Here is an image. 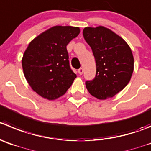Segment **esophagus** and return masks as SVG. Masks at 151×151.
<instances>
[{
    "label": "esophagus",
    "instance_id": "34e87169",
    "mask_svg": "<svg viewBox=\"0 0 151 151\" xmlns=\"http://www.w3.org/2000/svg\"><path fill=\"white\" fill-rule=\"evenodd\" d=\"M77 72H78L79 74H82L83 73V68H80L78 69Z\"/></svg>",
    "mask_w": 151,
    "mask_h": 151
}]
</instances>
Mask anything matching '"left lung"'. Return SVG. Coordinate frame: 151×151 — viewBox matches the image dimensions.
<instances>
[{
	"mask_svg": "<svg viewBox=\"0 0 151 151\" xmlns=\"http://www.w3.org/2000/svg\"><path fill=\"white\" fill-rule=\"evenodd\" d=\"M83 35L96 63L95 78L86 81L87 90L98 99L112 98L127 85L133 74L134 60L130 47L104 27H86Z\"/></svg>",
	"mask_w": 151,
	"mask_h": 151,
	"instance_id": "left-lung-1",
	"label": "left lung"
}]
</instances>
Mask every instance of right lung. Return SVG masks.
<instances>
[{"mask_svg": "<svg viewBox=\"0 0 151 151\" xmlns=\"http://www.w3.org/2000/svg\"><path fill=\"white\" fill-rule=\"evenodd\" d=\"M79 33V27L56 26L29 44L22 68L29 85L40 96L54 100L71 87L77 75L70 66L66 46Z\"/></svg>", "mask_w": 151, "mask_h": 151, "instance_id": "1", "label": "right lung"}]
</instances>
